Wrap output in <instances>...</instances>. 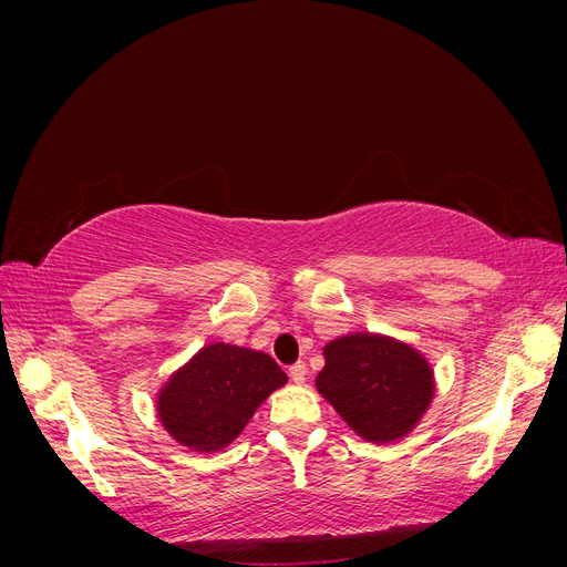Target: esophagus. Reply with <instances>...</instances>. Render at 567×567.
Listing matches in <instances>:
<instances>
[{"instance_id":"34e87169","label":"esophagus","mask_w":567,"mask_h":567,"mask_svg":"<svg viewBox=\"0 0 567 567\" xmlns=\"http://www.w3.org/2000/svg\"><path fill=\"white\" fill-rule=\"evenodd\" d=\"M288 373H290V381L302 385L305 379H307V364H305V362H298V364H293V367L288 369Z\"/></svg>"}]
</instances>
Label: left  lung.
<instances>
[{
	"instance_id": "1",
	"label": "left lung",
	"mask_w": 567,
	"mask_h": 567,
	"mask_svg": "<svg viewBox=\"0 0 567 567\" xmlns=\"http://www.w3.org/2000/svg\"><path fill=\"white\" fill-rule=\"evenodd\" d=\"M317 390L352 431L369 442H398L414 431L433 402L427 359L379 333H350L323 348Z\"/></svg>"
}]
</instances>
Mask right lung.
Listing matches in <instances>:
<instances>
[{
  "mask_svg": "<svg viewBox=\"0 0 567 567\" xmlns=\"http://www.w3.org/2000/svg\"><path fill=\"white\" fill-rule=\"evenodd\" d=\"M288 375L265 352L210 342L158 392L165 431L192 452L225 450Z\"/></svg>",
  "mask_w": 567,
  "mask_h": 567,
  "instance_id": "right-lung-1",
  "label": "right lung"
}]
</instances>
